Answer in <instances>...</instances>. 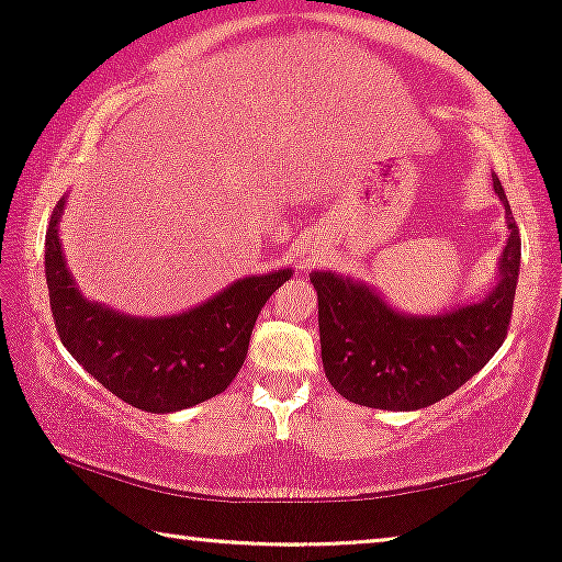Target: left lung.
Here are the masks:
<instances>
[{
  "mask_svg": "<svg viewBox=\"0 0 562 562\" xmlns=\"http://www.w3.org/2000/svg\"><path fill=\"white\" fill-rule=\"evenodd\" d=\"M494 191L506 206L509 237L498 258V283L479 304L417 317L391 310L363 281L333 271L310 276L319 299L322 366L337 394L373 409H425L473 379L502 348L521 240L496 176Z\"/></svg>",
  "mask_w": 562,
  "mask_h": 562,
  "instance_id": "left-lung-1",
  "label": "left lung"
}]
</instances>
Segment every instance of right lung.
Listing matches in <instances>:
<instances>
[{"label":"right lung","mask_w":562,"mask_h":562,"mask_svg":"<svg viewBox=\"0 0 562 562\" xmlns=\"http://www.w3.org/2000/svg\"><path fill=\"white\" fill-rule=\"evenodd\" d=\"M66 196L45 233V281L64 348L135 409L166 414L217 396L245 363L260 310L291 268L248 276L173 317H130L81 296L68 273L58 225Z\"/></svg>","instance_id":"1"}]
</instances>
